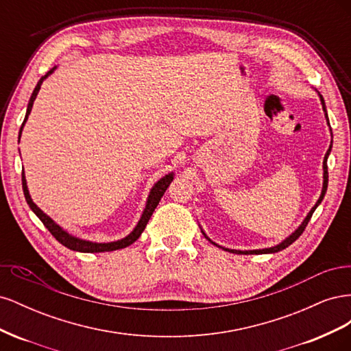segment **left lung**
I'll return each mask as SVG.
<instances>
[{
  "mask_svg": "<svg viewBox=\"0 0 351 351\" xmlns=\"http://www.w3.org/2000/svg\"><path fill=\"white\" fill-rule=\"evenodd\" d=\"M316 92H317V90H316ZM317 95H319V99H321V104H322V110H324V114H325L326 124L329 125L328 112H326V107H325V101H324L322 95H321L319 92H317ZM329 130H331V125H329ZM331 137H332V130H331ZM331 149H332V141H331V145H329V149L326 151L325 158H324V164H322V168H324V182H322V192H321L319 199H317V202L315 204V206L309 210V214H307V215L304 217V219L302 221V224H300L299 227H297L289 237H285L281 243L275 244V246H272V247H265V249H254V250H236V249L222 247V246H219V244H217L215 241H212V240L206 236V232L204 231V228H202V227H200V224H199L200 231H202V234L205 236V239H206L208 241H210L212 244H215L217 247H219V249H222V250H226V252H230V253H237V254H263V253H277V252H280V250H282V249H285V247H289L291 243H294L297 239H299V237L302 236V232L304 231V228H306V226H307V222L311 221V218H312V215H313L315 209H316L317 206H319V205H321V202L324 200V196H325V193H326V189H328V165H326V161H328V156H329V154H331Z\"/></svg>",
  "mask_w": 351,
  "mask_h": 351,
  "instance_id": "obj_1",
  "label": "left lung"
}]
</instances>
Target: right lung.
Instances as JSON below:
<instances>
[{
  "label": "right lung",
  "mask_w": 351,
  "mask_h": 351,
  "mask_svg": "<svg viewBox=\"0 0 351 351\" xmlns=\"http://www.w3.org/2000/svg\"><path fill=\"white\" fill-rule=\"evenodd\" d=\"M57 66L52 67L45 76H42L36 84V88L34 89V93H32V97L29 99V104H27V110H26V115H25V120H23V124L22 127H20V132H19V142H20V137H22V132H23V127L29 119V114L32 111V107H34V102L38 97V92L40 89V84L44 83L45 79H48V76H51L52 73L56 71ZM174 180V173H168L165 174L164 177H161L158 180V182L151 187L149 190V195H147V199H146V205H145V209L142 212V215L139 218V221H137V224L134 226V228L127 234L125 237L120 239V240H115V241H107V243H98V241H90V240H84L82 237H77V236H73L71 232H69L67 230L62 228L61 226H58L57 222L52 219L49 215H47L44 210H42L34 200H32V196L29 193V189H27V182H26V176H25V169L22 173V184H23V193H25V197H26V202L29 208L34 210V214L42 221V224H44L48 231L51 232L52 236H54L62 246H66L67 249L70 250H74V252H82V253H101V252H112V250H119V249H124L127 246H130V244H133L137 239H139L142 236V232L147 224V221L151 219L152 214L155 208L158 206L159 200H161L162 195L165 193L167 187L169 186V183H171Z\"/></svg>",
  "instance_id": "1"
}]
</instances>
